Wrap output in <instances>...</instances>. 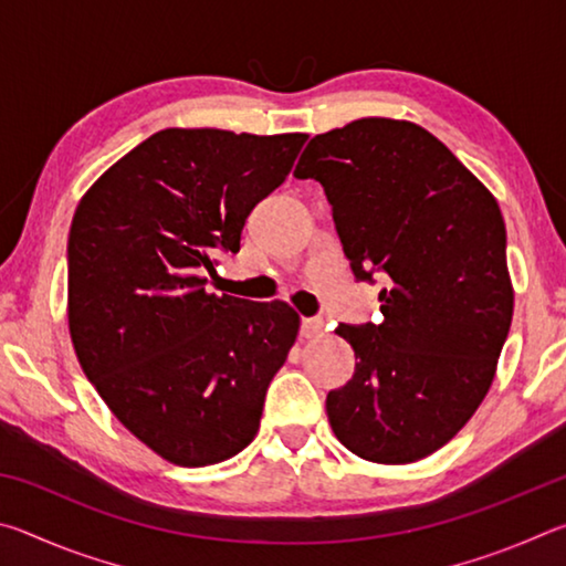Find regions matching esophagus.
I'll use <instances>...</instances> for the list:
<instances>
[{
    "mask_svg": "<svg viewBox=\"0 0 566 566\" xmlns=\"http://www.w3.org/2000/svg\"><path fill=\"white\" fill-rule=\"evenodd\" d=\"M324 334V322L322 319H302V337L304 339H317Z\"/></svg>",
    "mask_w": 566,
    "mask_h": 566,
    "instance_id": "esophagus-1",
    "label": "esophagus"
}]
</instances>
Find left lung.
<instances>
[{
	"instance_id": "1",
	"label": "left lung",
	"mask_w": 566,
	"mask_h": 566,
	"mask_svg": "<svg viewBox=\"0 0 566 566\" xmlns=\"http://www.w3.org/2000/svg\"><path fill=\"white\" fill-rule=\"evenodd\" d=\"M294 177L324 187L354 276L387 282L385 322L337 329L359 361L327 395L332 432L367 462H419L472 419L510 334L500 205L407 119L364 117L317 134Z\"/></svg>"
}]
</instances>
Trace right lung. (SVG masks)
<instances>
[{
  "label": "right lung",
  "instance_id": "right-lung-1",
  "mask_svg": "<svg viewBox=\"0 0 566 566\" xmlns=\"http://www.w3.org/2000/svg\"><path fill=\"white\" fill-rule=\"evenodd\" d=\"M306 134L161 129L84 191L66 319L84 375L129 432L179 467L224 462L260 429L300 334L286 302L209 294L214 252L290 175Z\"/></svg>",
  "mask_w": 566,
  "mask_h": 566
}]
</instances>
